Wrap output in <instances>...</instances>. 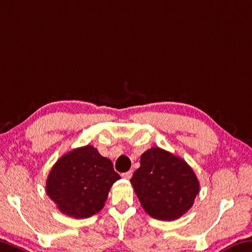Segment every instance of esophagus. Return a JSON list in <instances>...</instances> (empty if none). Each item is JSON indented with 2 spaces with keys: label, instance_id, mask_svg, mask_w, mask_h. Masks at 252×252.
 <instances>
[{
  "label": "esophagus",
  "instance_id": "obj_1",
  "mask_svg": "<svg viewBox=\"0 0 252 252\" xmlns=\"http://www.w3.org/2000/svg\"><path fill=\"white\" fill-rule=\"evenodd\" d=\"M121 176L126 179H130L131 177H132V170H129V171H126V173H123Z\"/></svg>",
  "mask_w": 252,
  "mask_h": 252
}]
</instances>
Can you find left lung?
Returning <instances> with one entry per match:
<instances>
[{
	"mask_svg": "<svg viewBox=\"0 0 252 252\" xmlns=\"http://www.w3.org/2000/svg\"><path fill=\"white\" fill-rule=\"evenodd\" d=\"M143 210L154 219L173 221L185 214L199 193L194 170L184 159L159 147L141 155L131 178Z\"/></svg>",
	"mask_w": 252,
	"mask_h": 252,
	"instance_id": "left-lung-1",
	"label": "left lung"
}]
</instances>
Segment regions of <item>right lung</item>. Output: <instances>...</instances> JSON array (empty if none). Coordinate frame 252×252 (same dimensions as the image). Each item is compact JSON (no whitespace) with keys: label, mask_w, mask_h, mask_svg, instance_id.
<instances>
[{"label":"right lung","mask_w":252,"mask_h":252,"mask_svg":"<svg viewBox=\"0 0 252 252\" xmlns=\"http://www.w3.org/2000/svg\"><path fill=\"white\" fill-rule=\"evenodd\" d=\"M120 179L110 159L93 146H84L61 157L51 168L46 191L62 213L85 219L103 209L112 185Z\"/></svg>","instance_id":"1"}]
</instances>
